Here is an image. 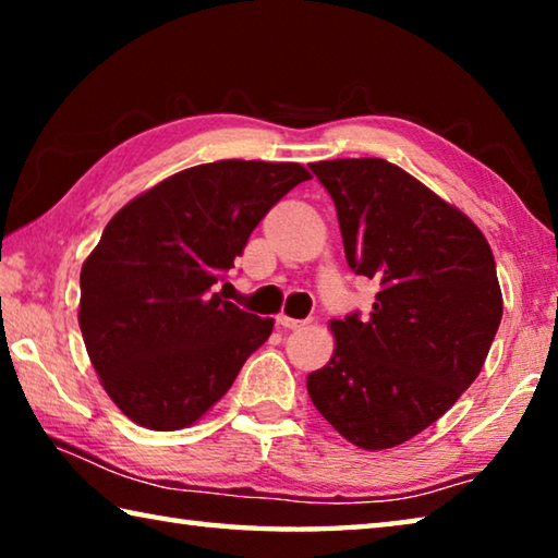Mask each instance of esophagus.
<instances>
[{"mask_svg":"<svg viewBox=\"0 0 558 558\" xmlns=\"http://www.w3.org/2000/svg\"><path fill=\"white\" fill-rule=\"evenodd\" d=\"M278 325L286 327V329H300L305 325V319H295V317H288V315H278Z\"/></svg>","mask_w":558,"mask_h":558,"instance_id":"34e87169","label":"esophagus"}]
</instances>
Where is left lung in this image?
Masks as SVG:
<instances>
[{"label":"left lung","mask_w":558,"mask_h":558,"mask_svg":"<svg viewBox=\"0 0 558 558\" xmlns=\"http://www.w3.org/2000/svg\"><path fill=\"white\" fill-rule=\"evenodd\" d=\"M310 169L335 202L349 268L379 292L369 317L335 319V354L307 393L354 446H401L483 369L502 319L495 256L465 214L386 159Z\"/></svg>","instance_id":"8db88e82"}]
</instances>
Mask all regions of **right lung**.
I'll use <instances>...</instances> for the list:
<instances>
[{
	"instance_id": "obj_1",
	"label": "right lung",
	"mask_w": 558,
	"mask_h": 558,
	"mask_svg": "<svg viewBox=\"0 0 558 558\" xmlns=\"http://www.w3.org/2000/svg\"><path fill=\"white\" fill-rule=\"evenodd\" d=\"M295 162L184 169L122 206L81 270L78 323L102 389L137 426H192L231 389L272 319L216 292L292 186Z\"/></svg>"
}]
</instances>
